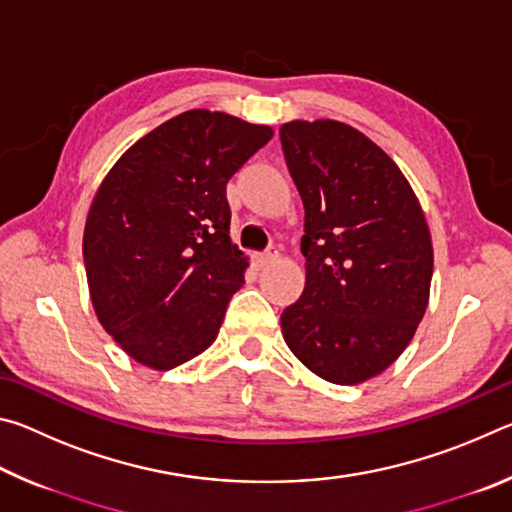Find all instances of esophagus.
<instances>
[{"label": "esophagus", "instance_id": "obj_1", "mask_svg": "<svg viewBox=\"0 0 512 512\" xmlns=\"http://www.w3.org/2000/svg\"><path fill=\"white\" fill-rule=\"evenodd\" d=\"M277 259V248H268V250H264V253H255L253 255V264H255V268H259V271H262V268H266L268 264H273Z\"/></svg>", "mask_w": 512, "mask_h": 512}]
</instances>
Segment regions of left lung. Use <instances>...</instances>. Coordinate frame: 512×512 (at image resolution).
Returning <instances> with one entry per match:
<instances>
[{"label": "left lung", "instance_id": "1", "mask_svg": "<svg viewBox=\"0 0 512 512\" xmlns=\"http://www.w3.org/2000/svg\"><path fill=\"white\" fill-rule=\"evenodd\" d=\"M280 140L305 205L302 296L282 311L289 350L332 384L379 375L429 302L433 248L400 167L341 121H289Z\"/></svg>", "mask_w": 512, "mask_h": 512}]
</instances>
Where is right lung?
<instances>
[{
  "label": "right lung",
  "instance_id": "right-lung-1",
  "mask_svg": "<svg viewBox=\"0 0 512 512\" xmlns=\"http://www.w3.org/2000/svg\"><path fill=\"white\" fill-rule=\"evenodd\" d=\"M268 126L187 110L103 178L83 232L99 323L135 361L171 370L210 348L248 259L230 239L228 180Z\"/></svg>",
  "mask_w": 512,
  "mask_h": 512
}]
</instances>
